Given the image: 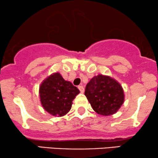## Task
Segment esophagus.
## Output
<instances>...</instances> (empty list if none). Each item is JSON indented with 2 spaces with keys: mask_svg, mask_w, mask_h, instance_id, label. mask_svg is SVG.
Segmentation results:
<instances>
[{
  "mask_svg": "<svg viewBox=\"0 0 158 158\" xmlns=\"http://www.w3.org/2000/svg\"><path fill=\"white\" fill-rule=\"evenodd\" d=\"M78 89L80 90V91H81V93H83V92H84V88H83V85H79Z\"/></svg>",
  "mask_w": 158,
  "mask_h": 158,
  "instance_id": "1",
  "label": "esophagus"
}]
</instances>
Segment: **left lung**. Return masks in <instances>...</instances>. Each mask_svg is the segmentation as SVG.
I'll use <instances>...</instances> for the list:
<instances>
[{
    "mask_svg": "<svg viewBox=\"0 0 158 158\" xmlns=\"http://www.w3.org/2000/svg\"><path fill=\"white\" fill-rule=\"evenodd\" d=\"M85 95L93 110L104 116L118 112L124 102V91L116 80L107 75L94 76L86 85Z\"/></svg>",
    "mask_w": 158,
    "mask_h": 158,
    "instance_id": "1",
    "label": "left lung"
}]
</instances>
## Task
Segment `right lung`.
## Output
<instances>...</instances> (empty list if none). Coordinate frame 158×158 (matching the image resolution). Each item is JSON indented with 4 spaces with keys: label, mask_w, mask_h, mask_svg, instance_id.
Wrapping results in <instances>:
<instances>
[{
    "label": "right lung",
    "mask_w": 158,
    "mask_h": 158,
    "mask_svg": "<svg viewBox=\"0 0 158 158\" xmlns=\"http://www.w3.org/2000/svg\"><path fill=\"white\" fill-rule=\"evenodd\" d=\"M80 93L71 82L64 81L59 73L44 80L39 89L44 109L53 116H64L70 110L73 101Z\"/></svg>",
    "instance_id": "add662e5"
}]
</instances>
